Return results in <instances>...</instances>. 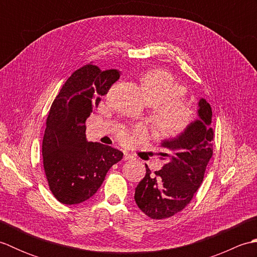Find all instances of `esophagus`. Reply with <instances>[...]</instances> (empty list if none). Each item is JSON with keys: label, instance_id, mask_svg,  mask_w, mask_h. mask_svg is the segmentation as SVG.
<instances>
[{"label": "esophagus", "instance_id": "obj_1", "mask_svg": "<svg viewBox=\"0 0 257 257\" xmlns=\"http://www.w3.org/2000/svg\"><path fill=\"white\" fill-rule=\"evenodd\" d=\"M132 159H134V156L130 155L127 151H123V160L125 161V160H132Z\"/></svg>", "mask_w": 257, "mask_h": 257}]
</instances>
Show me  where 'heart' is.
<instances>
[{"label":"heart","mask_w":257,"mask_h":257,"mask_svg":"<svg viewBox=\"0 0 257 257\" xmlns=\"http://www.w3.org/2000/svg\"><path fill=\"white\" fill-rule=\"evenodd\" d=\"M141 91L145 101L156 107V128L165 137H176L183 133L193 119V111L182 102L185 89L165 70H151L140 79ZM122 141H128L129 136L120 134Z\"/></svg>","instance_id":"b5f03b06"}]
</instances>
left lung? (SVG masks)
I'll return each instance as SVG.
<instances>
[{"mask_svg": "<svg viewBox=\"0 0 257 257\" xmlns=\"http://www.w3.org/2000/svg\"><path fill=\"white\" fill-rule=\"evenodd\" d=\"M198 117L183 133L161 140L167 159L161 170L146 176L136 188L135 201L146 215L154 220L170 217L187 206L203 181L212 154L214 137L212 109L204 98L198 101Z\"/></svg>", "mask_w": 257, "mask_h": 257, "instance_id": "1", "label": "left lung"}]
</instances>
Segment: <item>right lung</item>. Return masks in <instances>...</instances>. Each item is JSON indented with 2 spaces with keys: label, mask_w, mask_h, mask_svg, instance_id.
<instances>
[{
  "label": "right lung",
  "mask_w": 257,
  "mask_h": 257,
  "mask_svg": "<svg viewBox=\"0 0 257 257\" xmlns=\"http://www.w3.org/2000/svg\"><path fill=\"white\" fill-rule=\"evenodd\" d=\"M117 69L85 65L65 81L53 101L43 138V165L50 190L63 204H78L100 188L109 169L123 154L86 138V119L113 83Z\"/></svg>",
  "instance_id": "1"
}]
</instances>
